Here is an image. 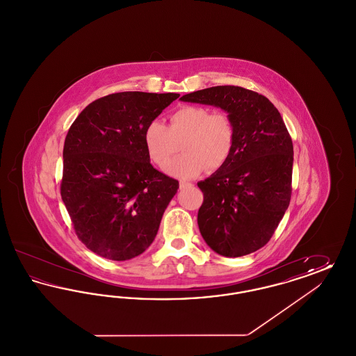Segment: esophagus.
Wrapping results in <instances>:
<instances>
[{"instance_id": "1", "label": "esophagus", "mask_w": 356, "mask_h": 356, "mask_svg": "<svg viewBox=\"0 0 356 356\" xmlns=\"http://www.w3.org/2000/svg\"><path fill=\"white\" fill-rule=\"evenodd\" d=\"M192 186L191 183H188V181H184V180H180V188H186V186Z\"/></svg>"}]
</instances>
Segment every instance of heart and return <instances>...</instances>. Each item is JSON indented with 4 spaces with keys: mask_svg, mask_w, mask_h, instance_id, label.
<instances>
[{
    "mask_svg": "<svg viewBox=\"0 0 356 356\" xmlns=\"http://www.w3.org/2000/svg\"><path fill=\"white\" fill-rule=\"evenodd\" d=\"M236 143V128L225 112H211L199 105H183L170 115L168 127L152 121L144 131V145L154 165L165 168L172 157L183 152L168 173L191 179L203 172H215L227 164Z\"/></svg>",
    "mask_w": 356,
    "mask_h": 356,
    "instance_id": "obj_1",
    "label": "heart"
}]
</instances>
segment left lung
I'll return each mask as SVG.
<instances>
[{
    "label": "left lung",
    "mask_w": 356,
    "mask_h": 356,
    "mask_svg": "<svg viewBox=\"0 0 356 356\" xmlns=\"http://www.w3.org/2000/svg\"><path fill=\"white\" fill-rule=\"evenodd\" d=\"M180 100L220 106L235 124L232 156L197 183L204 196L197 224L215 252L252 254L270 241L291 200L293 147L287 127L266 96L241 86H212Z\"/></svg>",
    "instance_id": "1"
}]
</instances>
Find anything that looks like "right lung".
<instances>
[{
  "mask_svg": "<svg viewBox=\"0 0 356 356\" xmlns=\"http://www.w3.org/2000/svg\"><path fill=\"white\" fill-rule=\"evenodd\" d=\"M179 96L112 93L70 125L60 191L76 235L92 252L122 261L152 244L179 181L153 168L144 131Z\"/></svg>",
  "mask_w": 356,
  "mask_h": 356,
  "instance_id": "1",
  "label": "right lung"
}]
</instances>
